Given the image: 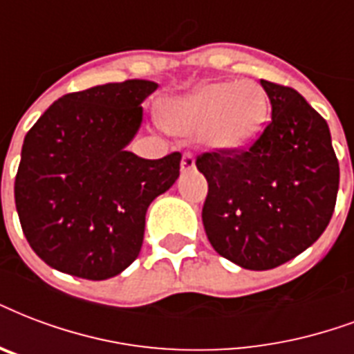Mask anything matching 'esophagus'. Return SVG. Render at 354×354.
I'll return each instance as SVG.
<instances>
[{
	"label": "esophagus",
	"mask_w": 354,
	"mask_h": 354,
	"mask_svg": "<svg viewBox=\"0 0 354 354\" xmlns=\"http://www.w3.org/2000/svg\"><path fill=\"white\" fill-rule=\"evenodd\" d=\"M195 169V156L185 152L182 158V171H193Z\"/></svg>",
	"instance_id": "1"
}]
</instances>
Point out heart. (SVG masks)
Wrapping results in <instances>:
<instances>
[{
	"instance_id": "obj_1",
	"label": "heart",
	"mask_w": 354,
	"mask_h": 354,
	"mask_svg": "<svg viewBox=\"0 0 354 354\" xmlns=\"http://www.w3.org/2000/svg\"><path fill=\"white\" fill-rule=\"evenodd\" d=\"M267 120L269 100L252 81H212L161 109V122L171 133H201L204 147L221 153L245 152Z\"/></svg>"
}]
</instances>
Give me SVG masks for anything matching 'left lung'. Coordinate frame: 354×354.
<instances>
[{
    "label": "left lung",
    "mask_w": 354,
    "mask_h": 354,
    "mask_svg": "<svg viewBox=\"0 0 354 354\" xmlns=\"http://www.w3.org/2000/svg\"><path fill=\"white\" fill-rule=\"evenodd\" d=\"M271 122L239 153H202L207 180L202 223L223 258L250 271L279 267L327 228L339 167L330 129L295 88L261 80Z\"/></svg>",
    "instance_id": "8db88e82"
}]
</instances>
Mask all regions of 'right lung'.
Segmentation results:
<instances>
[{"label":"right lung","instance_id":"obj_1","mask_svg":"<svg viewBox=\"0 0 354 354\" xmlns=\"http://www.w3.org/2000/svg\"><path fill=\"white\" fill-rule=\"evenodd\" d=\"M148 80L64 94L27 131L15 182L27 243L61 273L117 277L139 256L145 217L180 176L182 153L142 159L128 152L142 124Z\"/></svg>","mask_w":354,"mask_h":354}]
</instances>
